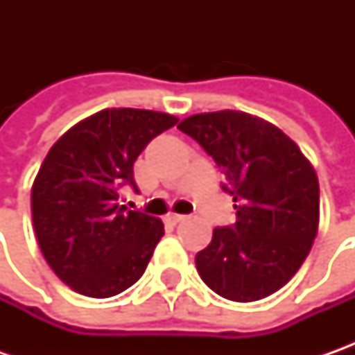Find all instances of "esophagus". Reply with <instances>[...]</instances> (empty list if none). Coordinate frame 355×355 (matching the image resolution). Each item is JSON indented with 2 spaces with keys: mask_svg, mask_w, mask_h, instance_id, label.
Instances as JSON below:
<instances>
[{
  "mask_svg": "<svg viewBox=\"0 0 355 355\" xmlns=\"http://www.w3.org/2000/svg\"><path fill=\"white\" fill-rule=\"evenodd\" d=\"M166 221H168V223H171V225H178V223L185 221V215H180V213H170V215L166 217Z\"/></svg>",
  "mask_w": 355,
  "mask_h": 355,
  "instance_id": "34e87169",
  "label": "esophagus"
}]
</instances>
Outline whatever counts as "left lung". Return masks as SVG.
<instances>
[{"label":"left lung","instance_id":"8db88e82","mask_svg":"<svg viewBox=\"0 0 355 355\" xmlns=\"http://www.w3.org/2000/svg\"><path fill=\"white\" fill-rule=\"evenodd\" d=\"M178 128L215 159L237 221L213 229L196 254L213 293L254 302L282 288L302 266L318 233L320 187L300 148L275 124L239 110L184 118Z\"/></svg>","mask_w":355,"mask_h":355}]
</instances>
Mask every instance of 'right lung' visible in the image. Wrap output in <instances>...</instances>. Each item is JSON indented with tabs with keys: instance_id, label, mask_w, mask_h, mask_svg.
Returning <instances> with one entry per match:
<instances>
[{
	"instance_id": "right-lung-1",
	"label": "right lung",
	"mask_w": 355,
	"mask_h": 355,
	"mask_svg": "<svg viewBox=\"0 0 355 355\" xmlns=\"http://www.w3.org/2000/svg\"><path fill=\"white\" fill-rule=\"evenodd\" d=\"M178 118L140 108H104L69 128L31 187L35 237L45 261L75 293L108 298L140 279L164 223L118 205L134 184V162Z\"/></svg>"
}]
</instances>
